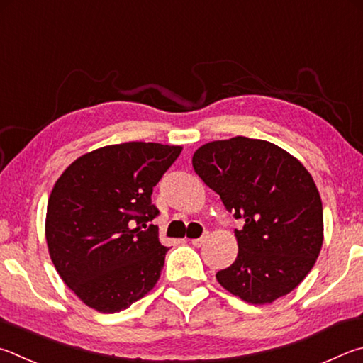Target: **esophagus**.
<instances>
[{
	"mask_svg": "<svg viewBox=\"0 0 363 363\" xmlns=\"http://www.w3.org/2000/svg\"><path fill=\"white\" fill-rule=\"evenodd\" d=\"M206 239H207V236L204 234V236H201V238H198V239H191V244H193L194 247H201L202 244L206 242Z\"/></svg>",
	"mask_w": 363,
	"mask_h": 363,
	"instance_id": "1",
	"label": "esophagus"
}]
</instances>
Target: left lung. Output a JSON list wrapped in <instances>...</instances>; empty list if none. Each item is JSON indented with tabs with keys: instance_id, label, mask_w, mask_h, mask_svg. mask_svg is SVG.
I'll list each match as a JSON object with an SVG mask.
<instances>
[{
	"instance_id": "1",
	"label": "left lung",
	"mask_w": 363,
	"mask_h": 363,
	"mask_svg": "<svg viewBox=\"0 0 363 363\" xmlns=\"http://www.w3.org/2000/svg\"><path fill=\"white\" fill-rule=\"evenodd\" d=\"M193 167L242 220L236 262L217 281L252 304L290 294L313 269L323 240L322 201L309 172L277 145L234 137L202 145Z\"/></svg>"
}]
</instances>
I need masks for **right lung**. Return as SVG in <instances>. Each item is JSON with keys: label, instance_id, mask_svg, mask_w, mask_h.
Here are the masks:
<instances>
[{"label": "right lung", "instance_id": "add662e5", "mask_svg": "<svg viewBox=\"0 0 363 363\" xmlns=\"http://www.w3.org/2000/svg\"><path fill=\"white\" fill-rule=\"evenodd\" d=\"M182 146L129 142L81 156L48 202L46 240L62 281L89 308L119 313L155 287L167 247L159 242L152 188Z\"/></svg>", "mask_w": 363, "mask_h": 363}]
</instances>
